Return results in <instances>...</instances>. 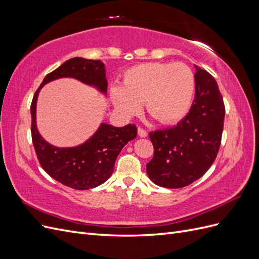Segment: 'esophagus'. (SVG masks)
Returning <instances> with one entry per match:
<instances>
[{"label": "esophagus", "mask_w": 259, "mask_h": 259, "mask_svg": "<svg viewBox=\"0 0 259 259\" xmlns=\"http://www.w3.org/2000/svg\"><path fill=\"white\" fill-rule=\"evenodd\" d=\"M138 136L145 138L148 136V133L145 130H143L142 127H138Z\"/></svg>", "instance_id": "1"}]
</instances>
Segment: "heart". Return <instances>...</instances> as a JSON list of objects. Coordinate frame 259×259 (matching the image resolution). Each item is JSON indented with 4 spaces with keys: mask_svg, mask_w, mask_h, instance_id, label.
<instances>
[{
    "mask_svg": "<svg viewBox=\"0 0 259 259\" xmlns=\"http://www.w3.org/2000/svg\"><path fill=\"white\" fill-rule=\"evenodd\" d=\"M195 94L192 70L183 62H146L124 73L123 86L113 85L110 99L125 115H135L145 101L147 111L163 124L175 123L190 110Z\"/></svg>",
    "mask_w": 259,
    "mask_h": 259,
    "instance_id": "b5f03b06",
    "label": "heart"
}]
</instances>
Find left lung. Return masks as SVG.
I'll return each mask as SVG.
<instances>
[{
    "instance_id": "left-lung-1",
    "label": "left lung",
    "mask_w": 259,
    "mask_h": 259,
    "mask_svg": "<svg viewBox=\"0 0 259 259\" xmlns=\"http://www.w3.org/2000/svg\"><path fill=\"white\" fill-rule=\"evenodd\" d=\"M195 98L190 111L173 127L149 134L154 155L147 164L152 183L183 188L206 173L222 142L225 105L216 80L195 66Z\"/></svg>"
}]
</instances>
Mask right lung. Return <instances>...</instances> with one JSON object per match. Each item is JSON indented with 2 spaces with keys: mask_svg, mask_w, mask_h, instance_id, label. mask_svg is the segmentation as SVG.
<instances>
[{
  "mask_svg": "<svg viewBox=\"0 0 259 259\" xmlns=\"http://www.w3.org/2000/svg\"><path fill=\"white\" fill-rule=\"evenodd\" d=\"M61 77H72L93 86L106 95L108 82L105 64L100 60L74 57L67 60L44 77L31 104V135L35 153L43 169L60 184L76 190H88L107 182L123 147L136 138L134 124L123 127L101 123L85 143L68 148L53 146L41 136L36 127V101L45 84Z\"/></svg>",
  "mask_w": 259,
  "mask_h": 259,
  "instance_id": "add662e5",
  "label": "right lung"
}]
</instances>
